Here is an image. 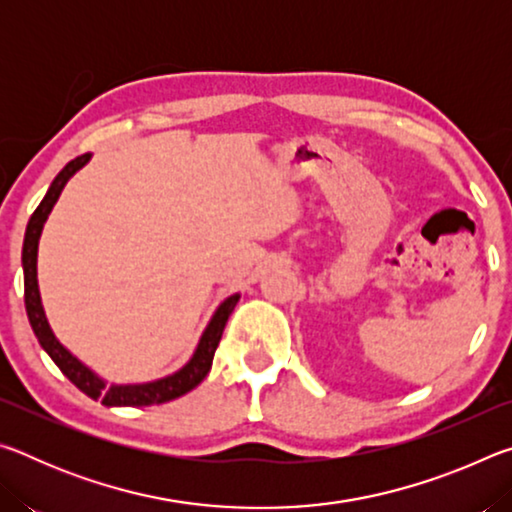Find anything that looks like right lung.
<instances>
[{"label":"right lung","instance_id":"1","mask_svg":"<svg viewBox=\"0 0 512 512\" xmlns=\"http://www.w3.org/2000/svg\"><path fill=\"white\" fill-rule=\"evenodd\" d=\"M88 162H90V153H85L65 164L63 171L54 178V183L49 185L45 198H42L40 205L36 207V212L31 214L27 232H24V246H22L24 305H27L29 323L33 327V334L38 336L42 350L49 354L51 361L60 368V372H63V375L72 381L79 391L92 397V400H101V404L106 406H151V404L171 402L176 400V397L192 391V388H196L207 377V372L212 368L214 352L219 348L225 323H228L232 309H235V305L239 302V293L221 302L219 309L214 311L212 320L207 323L201 341H198L196 350L192 354V359H189L178 372H173V375L155 379V381H146V384H110V386L99 375H94V372L85 366V363L76 359L74 354L56 339L54 332H51L45 309H42L40 289H38V241L42 235V228H45L47 216L51 210H54V205L58 201L60 192H63V187L67 185V180Z\"/></svg>","mask_w":512,"mask_h":512}]
</instances>
